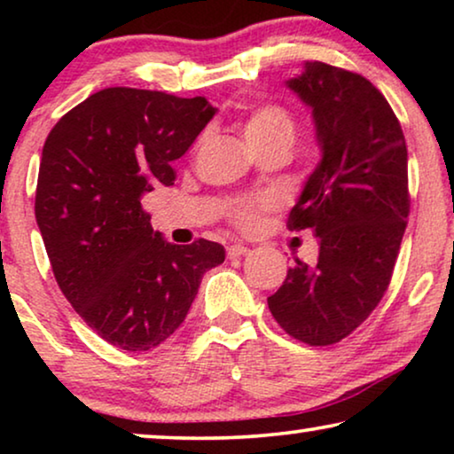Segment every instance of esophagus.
Listing matches in <instances>:
<instances>
[{
  "instance_id": "34e87169",
  "label": "esophagus",
  "mask_w": 454,
  "mask_h": 454,
  "mask_svg": "<svg viewBox=\"0 0 454 454\" xmlns=\"http://www.w3.org/2000/svg\"><path fill=\"white\" fill-rule=\"evenodd\" d=\"M247 252H250V250H247V247H246L244 244H233V246H229V247H227V256H229V258H239V256H246Z\"/></svg>"
}]
</instances>
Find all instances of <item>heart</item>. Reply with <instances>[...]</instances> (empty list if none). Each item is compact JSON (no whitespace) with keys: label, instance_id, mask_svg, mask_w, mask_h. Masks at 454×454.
Returning a JSON list of instances; mask_svg holds the SVG:
<instances>
[{"label":"heart","instance_id":"heart-1","mask_svg":"<svg viewBox=\"0 0 454 454\" xmlns=\"http://www.w3.org/2000/svg\"><path fill=\"white\" fill-rule=\"evenodd\" d=\"M239 132L254 151H269V148H285L294 145L297 121L291 109L281 103H260L252 107L239 120ZM275 207V198L260 194L238 198L229 204L227 215L235 227L252 231L260 225L266 210Z\"/></svg>","mask_w":454,"mask_h":454}]
</instances>
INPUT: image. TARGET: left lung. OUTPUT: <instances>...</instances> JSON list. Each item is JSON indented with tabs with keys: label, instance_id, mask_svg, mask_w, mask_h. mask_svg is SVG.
I'll return each mask as SVG.
<instances>
[{
	"label": "left lung",
	"instance_id": "obj_1",
	"mask_svg": "<svg viewBox=\"0 0 454 454\" xmlns=\"http://www.w3.org/2000/svg\"><path fill=\"white\" fill-rule=\"evenodd\" d=\"M287 84L312 107L322 146L287 227L312 229L320 252L312 269L295 260L269 309L289 337L325 347L356 331L387 294L411 207L407 145L362 74L306 64Z\"/></svg>",
	"mask_w": 454,
	"mask_h": 454
}]
</instances>
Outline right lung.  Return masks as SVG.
Instances as JSON below:
<instances>
[{
    "label": "right lung",
    "instance_id": "1",
    "mask_svg": "<svg viewBox=\"0 0 454 454\" xmlns=\"http://www.w3.org/2000/svg\"><path fill=\"white\" fill-rule=\"evenodd\" d=\"M215 115L204 97L114 86L67 111L49 132L35 216L55 281L86 325L123 351L177 331L221 244H167L140 198L176 182L173 160Z\"/></svg>",
    "mask_w": 454,
    "mask_h": 454
}]
</instances>
